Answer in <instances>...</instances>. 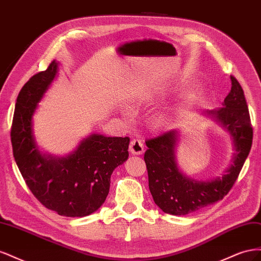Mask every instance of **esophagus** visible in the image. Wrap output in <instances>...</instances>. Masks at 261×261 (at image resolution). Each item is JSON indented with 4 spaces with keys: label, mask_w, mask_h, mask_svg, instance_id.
<instances>
[{
    "label": "esophagus",
    "mask_w": 261,
    "mask_h": 261,
    "mask_svg": "<svg viewBox=\"0 0 261 261\" xmlns=\"http://www.w3.org/2000/svg\"><path fill=\"white\" fill-rule=\"evenodd\" d=\"M129 151L133 154H143L145 151L143 140L139 138L132 139L130 144H129Z\"/></svg>",
    "instance_id": "obj_1"
}]
</instances>
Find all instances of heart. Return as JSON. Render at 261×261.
<instances>
[{"label": "heart", "mask_w": 261, "mask_h": 261, "mask_svg": "<svg viewBox=\"0 0 261 261\" xmlns=\"http://www.w3.org/2000/svg\"><path fill=\"white\" fill-rule=\"evenodd\" d=\"M173 121V113L169 110H164L156 114L155 116V123L160 126H167L170 125Z\"/></svg>", "instance_id": "1"}]
</instances>
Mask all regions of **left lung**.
I'll use <instances>...</instances> for the list:
<instances>
[{"label":"left lung","mask_w":261,"mask_h":261,"mask_svg":"<svg viewBox=\"0 0 261 261\" xmlns=\"http://www.w3.org/2000/svg\"><path fill=\"white\" fill-rule=\"evenodd\" d=\"M232 87L222 108L207 112L231 134L235 153L224 174L208 181L188 178L180 173L175 159L177 132L171 130L147 139L145 162L149 189L155 204L163 212L185 216L215 203L227 195L249 154L252 127L242 86L231 76Z\"/></svg>","instance_id":"1"}]
</instances>
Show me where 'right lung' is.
Returning a JSON list of instances; mask_svg holds the SVG:
<instances>
[{"label": "right lung", "mask_w": 261, "mask_h": 261, "mask_svg": "<svg viewBox=\"0 0 261 261\" xmlns=\"http://www.w3.org/2000/svg\"><path fill=\"white\" fill-rule=\"evenodd\" d=\"M57 73L58 63L53 61L19 91L11 128L13 154L30 192L45 208L64 217H86L106 201L111 174L128 158L129 137L93 134L65 158L42 155L31 120Z\"/></svg>", "instance_id": "obj_1"}]
</instances>
